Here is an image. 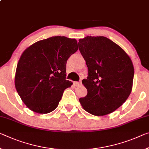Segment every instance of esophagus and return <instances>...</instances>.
<instances>
[{
  "mask_svg": "<svg viewBox=\"0 0 149 149\" xmlns=\"http://www.w3.org/2000/svg\"><path fill=\"white\" fill-rule=\"evenodd\" d=\"M81 82H77V81H74V85L75 86H79V85H81Z\"/></svg>",
  "mask_w": 149,
  "mask_h": 149,
  "instance_id": "obj_1",
  "label": "esophagus"
}]
</instances>
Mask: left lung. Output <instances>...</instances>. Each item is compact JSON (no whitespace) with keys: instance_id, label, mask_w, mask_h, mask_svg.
<instances>
[{"instance_id":"1","label":"left lung","mask_w":149,"mask_h":149,"mask_svg":"<svg viewBox=\"0 0 149 149\" xmlns=\"http://www.w3.org/2000/svg\"><path fill=\"white\" fill-rule=\"evenodd\" d=\"M79 49L88 68L82 80L87 94L79 98L82 107L95 116L115 111L129 97L133 87L134 67L127 54L104 36L79 39Z\"/></svg>"}]
</instances>
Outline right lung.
I'll return each mask as SVG.
<instances>
[{
	"mask_svg": "<svg viewBox=\"0 0 149 149\" xmlns=\"http://www.w3.org/2000/svg\"><path fill=\"white\" fill-rule=\"evenodd\" d=\"M77 49L75 39L58 36L36 42L24 51L15 84L28 108L45 114L58 107L63 91L73 84L65 79L66 63Z\"/></svg>",
	"mask_w": 149,
	"mask_h": 149,
	"instance_id": "right-lung-1",
	"label": "right lung"
}]
</instances>
